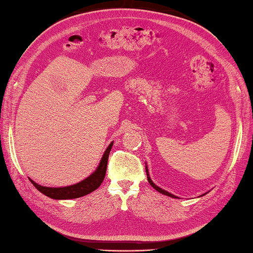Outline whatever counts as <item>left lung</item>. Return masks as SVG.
I'll return each mask as SVG.
<instances>
[{"instance_id":"8db88e82","label":"left lung","mask_w":253,"mask_h":253,"mask_svg":"<svg viewBox=\"0 0 253 253\" xmlns=\"http://www.w3.org/2000/svg\"><path fill=\"white\" fill-rule=\"evenodd\" d=\"M145 171H147V175H148V181H149V183L151 184V187H153L154 189L157 190L158 192H160V193H162V194H165V196H168V197H171V198H175V199H178V197L176 196H174V194H172V193H170V192H168V191H166V190H163V189H161V188H159L157 184H154L153 183V181L151 180V178H150V175H149V170H148V166H145ZM206 194V193H205ZM205 194H202V196H205Z\"/></svg>"}]
</instances>
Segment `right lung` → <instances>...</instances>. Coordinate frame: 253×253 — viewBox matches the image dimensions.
<instances>
[{
	"label": "right lung",
	"mask_w": 253,
	"mask_h": 253,
	"mask_svg": "<svg viewBox=\"0 0 253 253\" xmlns=\"http://www.w3.org/2000/svg\"><path fill=\"white\" fill-rule=\"evenodd\" d=\"M113 142H111L110 145L104 151V154L102 156L99 166L93 172L91 175H88L86 179L82 180L81 182L75 183L72 185H68V187H61V188H51V187H43L37 182H34L32 179H30L31 183H32L35 188H37L40 192L43 193L51 199H55V200H69V199H77L81 198L83 196L91 193L100 187L101 183L103 182V179L105 176L106 166H108V159L111 149H112Z\"/></svg>",
	"instance_id": "obj_1"
}]
</instances>
